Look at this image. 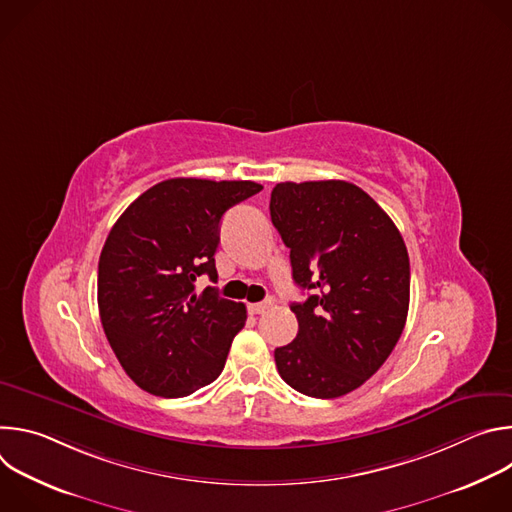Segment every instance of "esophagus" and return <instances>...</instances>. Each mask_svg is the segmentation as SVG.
I'll return each mask as SVG.
<instances>
[{
	"instance_id": "1",
	"label": "esophagus",
	"mask_w": 512,
	"mask_h": 512,
	"mask_svg": "<svg viewBox=\"0 0 512 512\" xmlns=\"http://www.w3.org/2000/svg\"><path fill=\"white\" fill-rule=\"evenodd\" d=\"M271 300H267V302H261V304H249L247 306V310H249V314H253V316H257V314H263L265 310H269L271 308Z\"/></svg>"
}]
</instances>
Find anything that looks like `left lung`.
<instances>
[{
  "label": "left lung",
  "instance_id": "8db88e82",
  "mask_svg": "<svg viewBox=\"0 0 512 512\" xmlns=\"http://www.w3.org/2000/svg\"><path fill=\"white\" fill-rule=\"evenodd\" d=\"M269 212L294 281L314 289L291 304L300 330L275 348L277 371L308 397H342L381 369L405 328L407 247L389 214L344 180L281 182Z\"/></svg>",
  "mask_w": 512,
  "mask_h": 512
}]
</instances>
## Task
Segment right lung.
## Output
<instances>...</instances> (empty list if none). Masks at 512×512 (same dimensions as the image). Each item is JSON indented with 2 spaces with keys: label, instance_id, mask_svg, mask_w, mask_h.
<instances>
[{
  "label": "right lung",
  "instance_id": "add662e5",
  "mask_svg": "<svg viewBox=\"0 0 512 512\" xmlns=\"http://www.w3.org/2000/svg\"><path fill=\"white\" fill-rule=\"evenodd\" d=\"M249 180L172 178L145 190L113 225L101 257L97 302L105 336L129 379L158 397L178 399L223 373L243 304L196 294L208 275L229 208L261 192Z\"/></svg>",
  "mask_w": 512,
  "mask_h": 512
}]
</instances>
